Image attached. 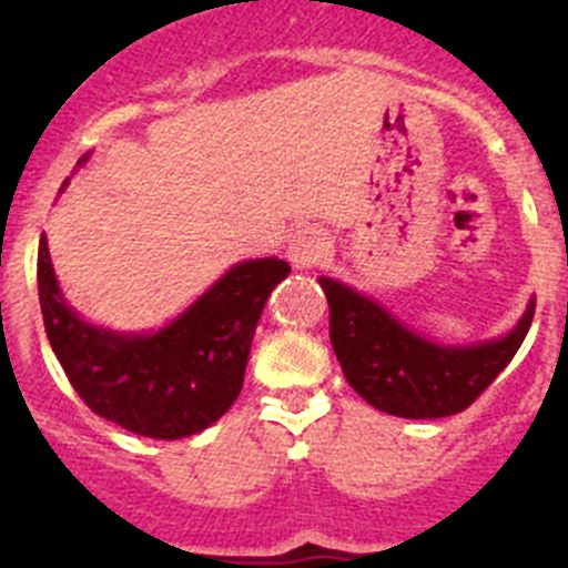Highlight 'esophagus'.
Segmentation results:
<instances>
[{"label": "esophagus", "instance_id": "esophagus-1", "mask_svg": "<svg viewBox=\"0 0 568 568\" xmlns=\"http://www.w3.org/2000/svg\"><path fill=\"white\" fill-rule=\"evenodd\" d=\"M329 252V239L318 227H302L294 233L288 244V261L296 268H313L318 261H324Z\"/></svg>", "mask_w": 568, "mask_h": 568}]
</instances>
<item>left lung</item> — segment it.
<instances>
[{"label":"left lung","mask_w":568,"mask_h":568,"mask_svg":"<svg viewBox=\"0 0 568 568\" xmlns=\"http://www.w3.org/2000/svg\"><path fill=\"white\" fill-rule=\"evenodd\" d=\"M329 302V341L346 382L395 417L432 420L464 412L514 359L530 329L536 300L506 337L439 346L390 316L379 302L318 277Z\"/></svg>","instance_id":"8db88e82"}]
</instances>
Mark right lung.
<instances>
[{"label": "right lung", "instance_id": "obj_1", "mask_svg": "<svg viewBox=\"0 0 568 568\" xmlns=\"http://www.w3.org/2000/svg\"><path fill=\"white\" fill-rule=\"evenodd\" d=\"M288 272L277 257L236 263L173 324L125 335L79 318L62 300L45 236L38 247L40 313L68 382L95 415L153 439L192 437L231 409L263 305Z\"/></svg>", "mask_w": 568, "mask_h": 568}]
</instances>
